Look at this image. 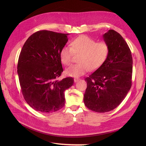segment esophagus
<instances>
[{
    "mask_svg": "<svg viewBox=\"0 0 146 146\" xmlns=\"http://www.w3.org/2000/svg\"><path fill=\"white\" fill-rule=\"evenodd\" d=\"M79 80H80V78H74V82H78Z\"/></svg>",
    "mask_w": 146,
    "mask_h": 146,
    "instance_id": "34e87169",
    "label": "esophagus"
}]
</instances>
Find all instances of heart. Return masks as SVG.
<instances>
[{
  "label": "heart",
  "instance_id": "heart-1",
  "mask_svg": "<svg viewBox=\"0 0 146 146\" xmlns=\"http://www.w3.org/2000/svg\"><path fill=\"white\" fill-rule=\"evenodd\" d=\"M70 46H64L60 52L61 61L64 65L71 63L74 55H78V62L66 69L68 76L78 77L90 69L94 70L100 68L108 58L110 47L104 41L96 42L85 35H80L71 41Z\"/></svg>",
  "mask_w": 146,
  "mask_h": 146
}]
</instances>
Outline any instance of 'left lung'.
I'll return each mask as SVG.
<instances>
[{
	"instance_id": "8db88e82",
	"label": "left lung",
	"mask_w": 146,
	"mask_h": 146,
	"mask_svg": "<svg viewBox=\"0 0 146 146\" xmlns=\"http://www.w3.org/2000/svg\"><path fill=\"white\" fill-rule=\"evenodd\" d=\"M110 47L105 62L85 78L87 88L83 101L86 107L98 113L116 108L125 99L131 86V53L121 35L109 30L103 35Z\"/></svg>"
}]
</instances>
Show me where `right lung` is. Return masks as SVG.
<instances>
[{
    "label": "right lung",
    "instance_id": "obj_1",
    "mask_svg": "<svg viewBox=\"0 0 146 146\" xmlns=\"http://www.w3.org/2000/svg\"><path fill=\"white\" fill-rule=\"evenodd\" d=\"M68 34L40 30L32 34L22 48L17 63L21 91L27 103L42 113L55 112L65 104L64 91L74 80H58L63 71L60 58Z\"/></svg>",
    "mask_w": 146,
    "mask_h": 146
}]
</instances>
